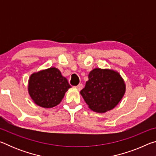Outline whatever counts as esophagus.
Segmentation results:
<instances>
[{"mask_svg": "<svg viewBox=\"0 0 156 156\" xmlns=\"http://www.w3.org/2000/svg\"><path fill=\"white\" fill-rule=\"evenodd\" d=\"M76 88H77L78 90H81L82 89H83V84H81V83H80L78 84V85H77L76 87Z\"/></svg>", "mask_w": 156, "mask_h": 156, "instance_id": "esophagus-1", "label": "esophagus"}]
</instances>
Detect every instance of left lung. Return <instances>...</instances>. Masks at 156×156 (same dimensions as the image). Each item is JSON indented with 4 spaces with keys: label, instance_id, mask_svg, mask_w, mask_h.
Returning a JSON list of instances; mask_svg holds the SVG:
<instances>
[{
    "label": "left lung",
    "instance_id": "1",
    "mask_svg": "<svg viewBox=\"0 0 156 156\" xmlns=\"http://www.w3.org/2000/svg\"><path fill=\"white\" fill-rule=\"evenodd\" d=\"M125 92V84L119 73L113 70L94 69L80 94L94 112L105 113L114 108Z\"/></svg>",
    "mask_w": 156,
    "mask_h": 156
}]
</instances>
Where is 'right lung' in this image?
Segmentation results:
<instances>
[{
    "label": "right lung",
    "instance_id": "right-lung-1",
    "mask_svg": "<svg viewBox=\"0 0 156 156\" xmlns=\"http://www.w3.org/2000/svg\"><path fill=\"white\" fill-rule=\"evenodd\" d=\"M72 87L58 69L51 67L33 73L29 80L28 91L38 106L51 108L58 105L68 89Z\"/></svg>",
    "mask_w": 156,
    "mask_h": 156
}]
</instances>
